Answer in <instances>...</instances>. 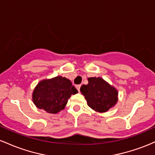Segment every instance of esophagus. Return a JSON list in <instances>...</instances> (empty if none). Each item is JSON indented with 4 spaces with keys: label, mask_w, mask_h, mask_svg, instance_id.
Returning a JSON list of instances; mask_svg holds the SVG:
<instances>
[{
    "label": "esophagus",
    "mask_w": 155,
    "mask_h": 155,
    "mask_svg": "<svg viewBox=\"0 0 155 155\" xmlns=\"http://www.w3.org/2000/svg\"><path fill=\"white\" fill-rule=\"evenodd\" d=\"M81 85H77V86H76V88H77L78 91H80V88H81Z\"/></svg>",
    "instance_id": "obj_1"
}]
</instances>
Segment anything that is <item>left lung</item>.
I'll return each mask as SVG.
<instances>
[{
	"label": "left lung",
	"mask_w": 155,
	"mask_h": 155,
	"mask_svg": "<svg viewBox=\"0 0 155 155\" xmlns=\"http://www.w3.org/2000/svg\"><path fill=\"white\" fill-rule=\"evenodd\" d=\"M88 83L81 87L87 104L93 110L106 112L117 102L118 92L101 78H89Z\"/></svg>",
	"instance_id": "obj_1"
}]
</instances>
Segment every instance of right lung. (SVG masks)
<instances>
[{
    "instance_id": "right-lung-1",
    "label": "right lung",
    "mask_w": 155,
    "mask_h": 155,
    "mask_svg": "<svg viewBox=\"0 0 155 155\" xmlns=\"http://www.w3.org/2000/svg\"><path fill=\"white\" fill-rule=\"evenodd\" d=\"M78 92L69 80L58 76L38 83L33 92V101L38 108L56 114L64 108L71 95Z\"/></svg>"
}]
</instances>
